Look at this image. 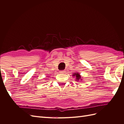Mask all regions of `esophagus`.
Returning <instances> with one entry per match:
<instances>
[{"label": "esophagus", "instance_id": "obj_1", "mask_svg": "<svg viewBox=\"0 0 124 124\" xmlns=\"http://www.w3.org/2000/svg\"><path fill=\"white\" fill-rule=\"evenodd\" d=\"M65 72V71L64 70H63V71H61V73H64Z\"/></svg>", "mask_w": 124, "mask_h": 124}]
</instances>
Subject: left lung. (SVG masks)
<instances>
[{
	"instance_id": "obj_1",
	"label": "left lung",
	"mask_w": 124,
	"mask_h": 124,
	"mask_svg": "<svg viewBox=\"0 0 124 124\" xmlns=\"http://www.w3.org/2000/svg\"><path fill=\"white\" fill-rule=\"evenodd\" d=\"M72 76L73 77V78H75V80L77 81L78 82L80 80L82 81V78H81V75H80V73H78V72L74 73L72 74Z\"/></svg>"
}]
</instances>
